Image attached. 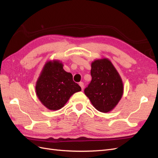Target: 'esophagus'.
Returning a JSON list of instances; mask_svg holds the SVG:
<instances>
[{"label": "esophagus", "instance_id": "1", "mask_svg": "<svg viewBox=\"0 0 158 158\" xmlns=\"http://www.w3.org/2000/svg\"><path fill=\"white\" fill-rule=\"evenodd\" d=\"M79 85V86H80L81 87V89H82V90H83V88H84V85H83V82H80Z\"/></svg>", "mask_w": 158, "mask_h": 158}]
</instances>
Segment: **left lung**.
<instances>
[{"instance_id":"1","label":"left lung","mask_w":158,"mask_h":158,"mask_svg":"<svg viewBox=\"0 0 158 158\" xmlns=\"http://www.w3.org/2000/svg\"><path fill=\"white\" fill-rule=\"evenodd\" d=\"M92 80L84 92L95 109L109 112L118 105L124 92L123 83L112 62L102 58L91 63Z\"/></svg>"}]
</instances>
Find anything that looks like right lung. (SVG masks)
<instances>
[{"label": "right lung", "mask_w": 158, "mask_h": 158, "mask_svg": "<svg viewBox=\"0 0 158 158\" xmlns=\"http://www.w3.org/2000/svg\"><path fill=\"white\" fill-rule=\"evenodd\" d=\"M59 60L45 64L35 84V93L42 104L50 110L64 107L71 95L81 91L73 75L63 68Z\"/></svg>", "instance_id": "add662e5"}]
</instances>
